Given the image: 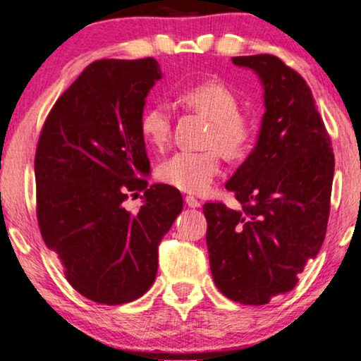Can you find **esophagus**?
<instances>
[{
    "instance_id": "1",
    "label": "esophagus",
    "mask_w": 361,
    "mask_h": 361,
    "mask_svg": "<svg viewBox=\"0 0 361 361\" xmlns=\"http://www.w3.org/2000/svg\"><path fill=\"white\" fill-rule=\"evenodd\" d=\"M185 203L190 206V208H200L201 203L196 198H193V196H186L185 198Z\"/></svg>"
}]
</instances>
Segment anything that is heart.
Masks as SVG:
<instances>
[{
  "mask_svg": "<svg viewBox=\"0 0 361 361\" xmlns=\"http://www.w3.org/2000/svg\"><path fill=\"white\" fill-rule=\"evenodd\" d=\"M178 102L211 120L206 143L216 145L224 155L241 157L249 150L254 137L251 118L239 114V99L218 80H206L185 89ZM140 135L147 145L163 150L171 138V112L165 104H153L140 115ZM221 170L216 148L193 152L180 150L158 166V176L165 183L201 195L209 188Z\"/></svg>",
  "mask_w": 361,
  "mask_h": 361,
  "instance_id": "b5f03b06",
  "label": "heart"
}]
</instances>
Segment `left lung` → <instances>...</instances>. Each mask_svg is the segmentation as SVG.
<instances>
[{
  "instance_id": "8db88e82",
  "label": "left lung",
  "mask_w": 361,
  "mask_h": 361,
  "mask_svg": "<svg viewBox=\"0 0 361 361\" xmlns=\"http://www.w3.org/2000/svg\"><path fill=\"white\" fill-rule=\"evenodd\" d=\"M264 87L257 143L226 183L241 203H206L214 284L228 299L264 305L299 282L319 254L330 214L335 158L314 95L300 74L271 54L233 57Z\"/></svg>"
}]
</instances>
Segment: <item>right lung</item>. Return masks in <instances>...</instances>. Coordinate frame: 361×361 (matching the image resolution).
Wrapping results in <instances>:
<instances>
[{"instance_id": "add662e5", "label": "right lung", "mask_w": 361, "mask_h": 361, "mask_svg": "<svg viewBox=\"0 0 361 361\" xmlns=\"http://www.w3.org/2000/svg\"><path fill=\"white\" fill-rule=\"evenodd\" d=\"M160 79L153 57L92 62L57 99L37 142L41 236L67 282L97 304H127L150 289L158 246L183 209L180 191L145 178L138 122ZM138 190L144 204L130 214L123 201Z\"/></svg>"}]
</instances>
